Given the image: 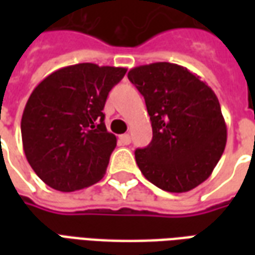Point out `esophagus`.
Wrapping results in <instances>:
<instances>
[{
    "label": "esophagus",
    "mask_w": 255,
    "mask_h": 255,
    "mask_svg": "<svg viewBox=\"0 0 255 255\" xmlns=\"http://www.w3.org/2000/svg\"><path fill=\"white\" fill-rule=\"evenodd\" d=\"M119 143L122 144V146H127V144L131 143V136L128 133H124V135H122L119 138Z\"/></svg>",
    "instance_id": "34e87169"
}]
</instances>
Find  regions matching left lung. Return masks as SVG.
<instances>
[{"mask_svg":"<svg viewBox=\"0 0 255 255\" xmlns=\"http://www.w3.org/2000/svg\"><path fill=\"white\" fill-rule=\"evenodd\" d=\"M128 79L143 95L153 128L149 146L135 150L140 172L168 192L199 186L212 175L227 143L214 91L187 68L171 63L135 67Z\"/></svg>","mask_w":255,"mask_h":255,"instance_id":"1","label":"left lung"}]
</instances>
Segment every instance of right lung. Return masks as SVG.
<instances>
[{"label":"right lung","mask_w":255,"mask_h":255,"mask_svg":"<svg viewBox=\"0 0 255 255\" xmlns=\"http://www.w3.org/2000/svg\"><path fill=\"white\" fill-rule=\"evenodd\" d=\"M126 68L93 63L60 68L31 93L21 116L27 161L49 187L71 192L105 175L117 139L102 113Z\"/></svg>","instance_id":"add662e5"}]
</instances>
